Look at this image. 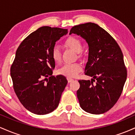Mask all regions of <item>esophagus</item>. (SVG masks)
Segmentation results:
<instances>
[{
	"label": "esophagus",
	"instance_id": "1",
	"mask_svg": "<svg viewBox=\"0 0 135 135\" xmlns=\"http://www.w3.org/2000/svg\"><path fill=\"white\" fill-rule=\"evenodd\" d=\"M67 80H68V82H69V83H71V82H72V81H73V80H74V79H72V78H70V77H68V78H67Z\"/></svg>",
	"mask_w": 135,
	"mask_h": 135
}]
</instances>
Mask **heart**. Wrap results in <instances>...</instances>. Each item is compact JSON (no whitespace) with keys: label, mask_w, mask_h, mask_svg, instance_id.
Returning <instances> with one entry per match:
<instances>
[{"label":"heart","mask_w":135,"mask_h":135,"mask_svg":"<svg viewBox=\"0 0 135 135\" xmlns=\"http://www.w3.org/2000/svg\"><path fill=\"white\" fill-rule=\"evenodd\" d=\"M65 45L75 51V52H79V56H82L81 50L83 48V44L79 38L75 37H70L65 41ZM51 56L56 63H59L61 61V51L58 46H56L52 48ZM82 69L83 67L80 63H65L59 69L58 73L60 75L68 77H75L82 70Z\"/></svg>","instance_id":"b5f03b06"}]
</instances>
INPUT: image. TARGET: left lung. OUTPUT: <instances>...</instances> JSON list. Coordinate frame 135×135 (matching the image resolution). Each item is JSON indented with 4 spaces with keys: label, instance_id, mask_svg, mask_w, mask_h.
<instances>
[{
    "label": "left lung",
    "instance_id": "1",
    "mask_svg": "<svg viewBox=\"0 0 135 135\" xmlns=\"http://www.w3.org/2000/svg\"><path fill=\"white\" fill-rule=\"evenodd\" d=\"M75 33L89 46L85 74L92 80H79L77 91L79 105L84 111L101 114L113 107L119 100L127 78L123 54L117 42L97 24L86 23L73 27Z\"/></svg>",
    "mask_w": 135,
    "mask_h": 135
}]
</instances>
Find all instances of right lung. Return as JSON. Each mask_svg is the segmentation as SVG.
Returning a JSON list of instances; mask_svg holds the SVG:
<instances>
[{
  "label": "right lung",
  "mask_w": 135,
  "mask_h": 135,
  "mask_svg": "<svg viewBox=\"0 0 135 135\" xmlns=\"http://www.w3.org/2000/svg\"><path fill=\"white\" fill-rule=\"evenodd\" d=\"M67 29L42 27L25 38L17 49L11 76L17 97L28 110L44 115L58 107L67 84L63 75H52L51 51Z\"/></svg>",
  "instance_id": "1"
}]
</instances>
